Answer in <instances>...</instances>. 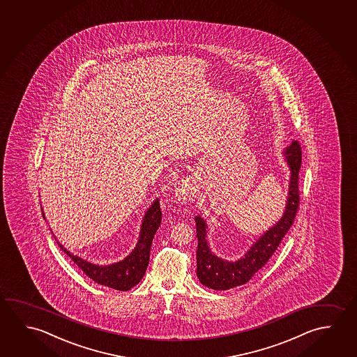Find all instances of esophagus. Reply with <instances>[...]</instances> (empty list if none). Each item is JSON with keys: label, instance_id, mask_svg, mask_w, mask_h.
I'll list each match as a JSON object with an SVG mask.
<instances>
[{"label": "esophagus", "instance_id": "obj_1", "mask_svg": "<svg viewBox=\"0 0 357 357\" xmlns=\"http://www.w3.org/2000/svg\"><path fill=\"white\" fill-rule=\"evenodd\" d=\"M197 192V185L193 181L190 179H181L176 184V189H174V195H176L178 200L181 203H185L188 199L192 198L194 193Z\"/></svg>", "mask_w": 357, "mask_h": 357}]
</instances>
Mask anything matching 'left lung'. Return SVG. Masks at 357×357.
I'll list each match as a JSON object with an SVG mask.
<instances>
[{
	"label": "left lung",
	"mask_w": 357,
	"mask_h": 357,
	"mask_svg": "<svg viewBox=\"0 0 357 357\" xmlns=\"http://www.w3.org/2000/svg\"><path fill=\"white\" fill-rule=\"evenodd\" d=\"M287 162L291 172L287 206L280 220L264 233L252 244L249 252L236 261H227L216 257L211 252L206 236V224L200 216H195L197 224V276L199 281L214 290H228L233 287L244 285L269 261L270 257L276 252L282 238L287 235L289 229L298 213L300 198H298V170L301 167V146L298 141H294L284 152Z\"/></svg>",
	"instance_id": "8db88e82"
}]
</instances>
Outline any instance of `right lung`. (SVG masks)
Listing matches in <instances>:
<instances>
[{"instance_id": "obj_1", "label": "right lung", "mask_w": 357, "mask_h": 357, "mask_svg": "<svg viewBox=\"0 0 357 357\" xmlns=\"http://www.w3.org/2000/svg\"><path fill=\"white\" fill-rule=\"evenodd\" d=\"M45 218V214H43ZM162 222V211L159 205L158 199L153 203L152 206L146 211L143 222H142L141 234L135 245V250L129 254L119 263L111 265H96L88 263L77 255L67 252L63 246L59 244V248L73 260L79 269L82 270L88 278H91L94 282L112 287L119 291H127L129 289L135 287L142 278L146 274V266L149 264V254L152 248L153 238L157 233L159 225Z\"/></svg>"}]
</instances>
